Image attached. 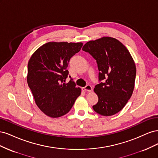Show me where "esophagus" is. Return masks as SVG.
Returning <instances> with one entry per match:
<instances>
[{"label": "esophagus", "instance_id": "1", "mask_svg": "<svg viewBox=\"0 0 158 158\" xmlns=\"http://www.w3.org/2000/svg\"><path fill=\"white\" fill-rule=\"evenodd\" d=\"M82 89L83 91H84V92H92V86H91L90 85H85V87L82 88Z\"/></svg>", "mask_w": 158, "mask_h": 158}]
</instances>
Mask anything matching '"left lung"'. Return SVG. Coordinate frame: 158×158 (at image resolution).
Returning <instances> with one entry per match:
<instances>
[{"instance_id":"obj_1","label":"left lung","mask_w":158,"mask_h":158,"mask_svg":"<svg viewBox=\"0 0 158 158\" xmlns=\"http://www.w3.org/2000/svg\"><path fill=\"white\" fill-rule=\"evenodd\" d=\"M82 50L96 60L99 71V84L94 88L98 102L93 109L101 115H113L125 107L135 88L136 69L132 57L120 41L110 37L89 41Z\"/></svg>"}]
</instances>
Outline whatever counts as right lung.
<instances>
[{
    "label": "right lung",
    "mask_w": 158,
    "mask_h": 158,
    "mask_svg": "<svg viewBox=\"0 0 158 158\" xmlns=\"http://www.w3.org/2000/svg\"><path fill=\"white\" fill-rule=\"evenodd\" d=\"M82 43L49 42L32 55L27 64V81L35 102L47 116L56 118L67 113L81 94L71 76L68 64Z\"/></svg>",
    "instance_id": "add662e5"
}]
</instances>
